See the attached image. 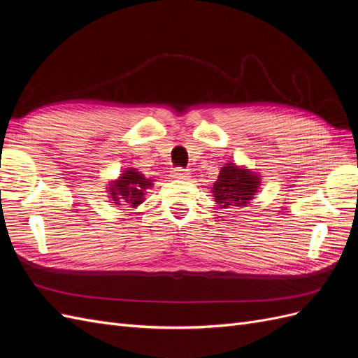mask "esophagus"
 Segmentation results:
<instances>
[{
  "mask_svg": "<svg viewBox=\"0 0 358 358\" xmlns=\"http://www.w3.org/2000/svg\"><path fill=\"white\" fill-rule=\"evenodd\" d=\"M171 178L179 179V180H187V179L191 178V173L188 170H185V169L178 167V169H173L171 170Z\"/></svg>",
  "mask_w": 358,
  "mask_h": 358,
  "instance_id": "34e87169",
  "label": "esophagus"
}]
</instances>
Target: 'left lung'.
<instances>
[{
    "label": "left lung",
    "instance_id": "8db88e82",
    "mask_svg": "<svg viewBox=\"0 0 358 358\" xmlns=\"http://www.w3.org/2000/svg\"><path fill=\"white\" fill-rule=\"evenodd\" d=\"M259 187H262V176L257 171L230 161L221 167L210 192L220 209L227 210L246 208L257 196Z\"/></svg>",
    "mask_w": 358,
    "mask_h": 358
}]
</instances>
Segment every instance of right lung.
<instances>
[{
	"label": "right lung",
	"instance_id": "obj_1",
	"mask_svg": "<svg viewBox=\"0 0 358 358\" xmlns=\"http://www.w3.org/2000/svg\"><path fill=\"white\" fill-rule=\"evenodd\" d=\"M154 179L145 178L142 171L137 169H125L116 179L107 185L109 199L117 208L137 209L146 199V192L154 187Z\"/></svg>",
	"mask_w": 358,
	"mask_h": 358
}]
</instances>
